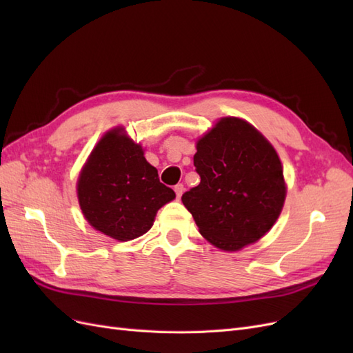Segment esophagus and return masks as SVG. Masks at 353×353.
<instances>
[{"instance_id": "1", "label": "esophagus", "mask_w": 353, "mask_h": 353, "mask_svg": "<svg viewBox=\"0 0 353 353\" xmlns=\"http://www.w3.org/2000/svg\"><path fill=\"white\" fill-rule=\"evenodd\" d=\"M174 190H175V194H176V197L179 199L181 196H183V193H184V185H183V184H176Z\"/></svg>"}]
</instances>
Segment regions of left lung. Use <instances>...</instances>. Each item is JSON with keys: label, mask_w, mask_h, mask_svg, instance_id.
I'll use <instances>...</instances> for the list:
<instances>
[{"label": "left lung", "mask_w": 353, "mask_h": 353, "mask_svg": "<svg viewBox=\"0 0 353 353\" xmlns=\"http://www.w3.org/2000/svg\"><path fill=\"white\" fill-rule=\"evenodd\" d=\"M200 184L181 197L203 237L222 250L258 241L275 223L285 199L274 147L237 117H223L197 141Z\"/></svg>", "instance_id": "8db88e82"}]
</instances>
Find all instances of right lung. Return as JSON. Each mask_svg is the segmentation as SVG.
Listing matches in <instances>:
<instances>
[{
    "label": "right lung",
    "mask_w": 353,
    "mask_h": 353,
    "mask_svg": "<svg viewBox=\"0 0 353 353\" xmlns=\"http://www.w3.org/2000/svg\"><path fill=\"white\" fill-rule=\"evenodd\" d=\"M78 199L85 219L114 240L128 241L152 228L157 210L175 199L159 181L140 144L122 128L95 145L78 179Z\"/></svg>",
    "instance_id": "obj_1"
}]
</instances>
